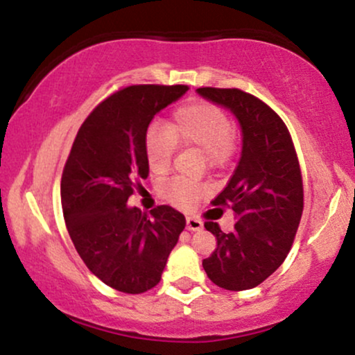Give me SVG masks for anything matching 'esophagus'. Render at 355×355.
Here are the masks:
<instances>
[{"instance_id":"1","label":"esophagus","mask_w":355,"mask_h":355,"mask_svg":"<svg viewBox=\"0 0 355 355\" xmlns=\"http://www.w3.org/2000/svg\"><path fill=\"white\" fill-rule=\"evenodd\" d=\"M202 228L203 223L200 220L193 218V216H189V218H187V230H190V232H200Z\"/></svg>"}]
</instances>
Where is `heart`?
<instances>
[{
  "label": "heart",
  "mask_w": 355,
  "mask_h": 355,
  "mask_svg": "<svg viewBox=\"0 0 355 355\" xmlns=\"http://www.w3.org/2000/svg\"><path fill=\"white\" fill-rule=\"evenodd\" d=\"M233 125L228 115L216 105L207 102L180 107L166 123V134L148 132L145 137V157L153 173H164L170 166L173 144L180 147H195L205 153L210 166H221L233 150ZM162 191L173 205L190 208L203 193L202 185L173 178L162 187Z\"/></svg>",
  "instance_id": "1"
}]
</instances>
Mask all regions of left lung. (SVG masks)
Here are the masks:
<instances>
[{
  "label": "left lung",
  "instance_id": "obj_1",
  "mask_svg": "<svg viewBox=\"0 0 355 355\" xmlns=\"http://www.w3.org/2000/svg\"><path fill=\"white\" fill-rule=\"evenodd\" d=\"M196 94L234 115L241 129V155L213 205L232 208L234 230L223 233L207 221L216 248L203 259L207 276L228 291L256 288L291 250L302 215V178L296 150L275 110L240 89L200 87Z\"/></svg>",
  "mask_w": 355,
  "mask_h": 355
}]
</instances>
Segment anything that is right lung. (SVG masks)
Segmentation results:
<instances>
[{
  "instance_id": "add662e5",
  "label": "right lung",
  "mask_w": 355,
  "mask_h": 355,
  "mask_svg": "<svg viewBox=\"0 0 355 355\" xmlns=\"http://www.w3.org/2000/svg\"><path fill=\"white\" fill-rule=\"evenodd\" d=\"M187 91L130 85L112 94L80 125L64 166L61 203L71 240L85 266L121 293L159 284L185 228V216L168 205L145 215L127 202L135 183L148 177V125Z\"/></svg>"
}]
</instances>
